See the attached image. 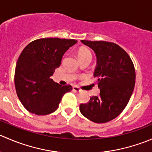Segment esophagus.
Returning a JSON list of instances; mask_svg holds the SVG:
<instances>
[{
    "mask_svg": "<svg viewBox=\"0 0 152 152\" xmlns=\"http://www.w3.org/2000/svg\"><path fill=\"white\" fill-rule=\"evenodd\" d=\"M73 90L74 92H76V93H79V92H81V90L79 88V87H73Z\"/></svg>",
    "mask_w": 152,
    "mask_h": 152,
    "instance_id": "1",
    "label": "esophagus"
}]
</instances>
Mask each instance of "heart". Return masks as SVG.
Returning a JSON list of instances; mask_svg holds the SVG:
<instances>
[{
	"instance_id": "1",
	"label": "heart",
	"mask_w": 152,
	"mask_h": 152,
	"mask_svg": "<svg viewBox=\"0 0 152 152\" xmlns=\"http://www.w3.org/2000/svg\"><path fill=\"white\" fill-rule=\"evenodd\" d=\"M78 57L79 59H85V58H90L92 59V53L88 48H81L78 50Z\"/></svg>"
}]
</instances>
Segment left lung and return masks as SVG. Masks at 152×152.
Listing matches in <instances>:
<instances>
[{"label":"left lung","mask_w":152,"mask_h":152,"mask_svg":"<svg viewBox=\"0 0 152 152\" xmlns=\"http://www.w3.org/2000/svg\"><path fill=\"white\" fill-rule=\"evenodd\" d=\"M97 57L94 77L98 96L81 104L80 112L91 121L103 124L115 118L126 107L135 85V70L128 53L118 45L106 41L81 40Z\"/></svg>","instance_id":"obj_1"}]
</instances>
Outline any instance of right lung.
I'll list each match as a JSON object with an SVG mask.
<instances>
[{
    "instance_id": "right-lung-1",
    "label": "right lung",
    "mask_w": 152,
    "mask_h": 152,
    "mask_svg": "<svg viewBox=\"0 0 152 152\" xmlns=\"http://www.w3.org/2000/svg\"><path fill=\"white\" fill-rule=\"evenodd\" d=\"M76 42V39L42 38L32 41L21 52L15 67V85L28 112L50 114L57 110L64 94L71 91V86H61L50 76L60 66L64 53Z\"/></svg>"
}]
</instances>
